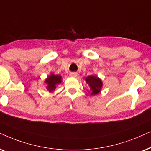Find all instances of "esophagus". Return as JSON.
Wrapping results in <instances>:
<instances>
[{
    "label": "esophagus",
    "mask_w": 151,
    "mask_h": 151,
    "mask_svg": "<svg viewBox=\"0 0 151 151\" xmlns=\"http://www.w3.org/2000/svg\"><path fill=\"white\" fill-rule=\"evenodd\" d=\"M77 72H70V76H71L72 77H77Z\"/></svg>",
    "instance_id": "34e87169"
}]
</instances>
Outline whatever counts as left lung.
I'll return each mask as SVG.
<instances>
[{
	"label": "left lung",
	"mask_w": 151,
	"mask_h": 151,
	"mask_svg": "<svg viewBox=\"0 0 151 151\" xmlns=\"http://www.w3.org/2000/svg\"><path fill=\"white\" fill-rule=\"evenodd\" d=\"M85 81L90 88V95H96L101 92L102 86H103V82L102 80L97 77L96 75H90L85 78Z\"/></svg>",
	"instance_id": "left-lung-1"
}]
</instances>
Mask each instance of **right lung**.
<instances>
[{
	"mask_svg": "<svg viewBox=\"0 0 151 151\" xmlns=\"http://www.w3.org/2000/svg\"><path fill=\"white\" fill-rule=\"evenodd\" d=\"M62 77L59 74H55L53 72L50 74V75L45 79V82L46 85V90L49 92H54L55 90L57 88L58 84H60L62 81Z\"/></svg>",
	"mask_w": 151,
	"mask_h": 151,
	"instance_id": "right-lung-1",
	"label": "right lung"
}]
</instances>
